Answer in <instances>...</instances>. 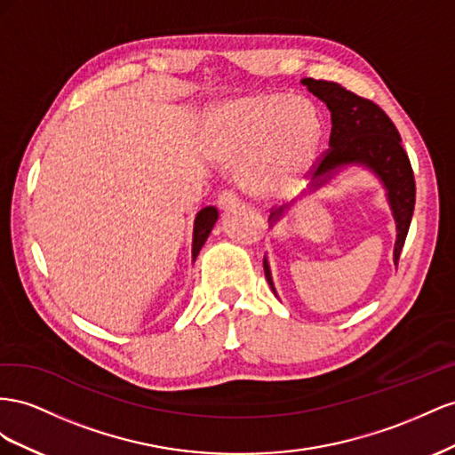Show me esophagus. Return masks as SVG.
<instances>
[{"mask_svg": "<svg viewBox=\"0 0 455 455\" xmlns=\"http://www.w3.org/2000/svg\"><path fill=\"white\" fill-rule=\"evenodd\" d=\"M217 204H219V207H220V210H223V212H230V210H235V207L240 205V198H238V194H235L232 190H225V192L219 196Z\"/></svg>", "mask_w": 455, "mask_h": 455, "instance_id": "obj_1", "label": "esophagus"}]
</instances>
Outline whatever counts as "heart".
Instances as JSON below:
<instances>
[{
	"label": "heart",
	"instance_id": "1",
	"mask_svg": "<svg viewBox=\"0 0 455 455\" xmlns=\"http://www.w3.org/2000/svg\"><path fill=\"white\" fill-rule=\"evenodd\" d=\"M322 132L313 100L282 93L228 100L210 124L215 154L238 164L243 187L259 196L285 194L301 183L316 158Z\"/></svg>",
	"mask_w": 455,
	"mask_h": 455
}]
</instances>
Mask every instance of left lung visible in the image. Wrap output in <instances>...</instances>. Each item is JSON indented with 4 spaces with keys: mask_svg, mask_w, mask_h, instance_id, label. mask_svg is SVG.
Returning <instances> with one entry per match:
<instances>
[{
    "mask_svg": "<svg viewBox=\"0 0 455 455\" xmlns=\"http://www.w3.org/2000/svg\"><path fill=\"white\" fill-rule=\"evenodd\" d=\"M303 85H307L310 93L322 102H326L331 114V135L330 148L316 165L313 183L301 196L326 187L337 173H341L347 167H364L371 175L378 177L385 188L387 204L391 207L396 225L393 261L398 265L415 205L413 172L408 154L402 148L398 129L375 102L355 95L353 91H347L339 84L305 77ZM293 204H297V200L270 212V228L280 223V219L285 217V212L293 207ZM263 268L268 285L276 293L267 257L263 259Z\"/></svg>",
    "mask_w": 455,
    "mask_h": 455,
    "instance_id": "left-lung-1",
    "label": "left lung"
}]
</instances>
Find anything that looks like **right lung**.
Wrapping results in <instances>:
<instances>
[{
    "label": "right lung",
    "mask_w": 455,
    "mask_h": 455,
    "mask_svg": "<svg viewBox=\"0 0 455 455\" xmlns=\"http://www.w3.org/2000/svg\"><path fill=\"white\" fill-rule=\"evenodd\" d=\"M217 219H219V212L213 205H207L196 213V219H194V232H192V261H196V257L204 248L207 236H210V232L213 230Z\"/></svg>",
    "instance_id": "1"
}]
</instances>
